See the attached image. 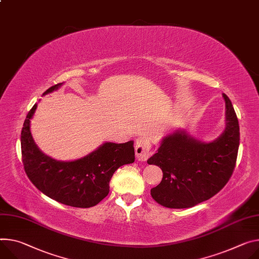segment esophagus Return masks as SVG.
Instances as JSON below:
<instances>
[{
	"label": "esophagus",
	"mask_w": 259,
	"mask_h": 259,
	"mask_svg": "<svg viewBox=\"0 0 259 259\" xmlns=\"http://www.w3.org/2000/svg\"><path fill=\"white\" fill-rule=\"evenodd\" d=\"M152 146L147 138L142 137L136 140L135 155L139 161H146L152 155Z\"/></svg>",
	"instance_id": "34e87169"
}]
</instances>
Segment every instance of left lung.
Wrapping results in <instances>:
<instances>
[{
	"label": "left lung",
	"mask_w": 259,
	"mask_h": 259,
	"mask_svg": "<svg viewBox=\"0 0 259 259\" xmlns=\"http://www.w3.org/2000/svg\"><path fill=\"white\" fill-rule=\"evenodd\" d=\"M225 101V129L213 142L204 143L177 129L161 140L148 159L159 166L163 178L151 189L152 197L170 208L194 206L217 194L229 181L240 146L239 121L229 98Z\"/></svg>",
	"instance_id": "left-lung-1"
}]
</instances>
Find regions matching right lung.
<instances>
[{
  "label": "right lung",
  "instance_id": "obj_1",
  "mask_svg": "<svg viewBox=\"0 0 259 259\" xmlns=\"http://www.w3.org/2000/svg\"><path fill=\"white\" fill-rule=\"evenodd\" d=\"M62 85L63 82L53 85L43 93V96ZM36 109L37 103L29 111L20 136L23 167L28 178L38 190L63 204L74 207L96 205L107 196L114 171L125 164L134 162V142H105L79 159L56 160L45 155L34 142L31 119Z\"/></svg>",
  "mask_w": 259,
  "mask_h": 259
}]
</instances>
